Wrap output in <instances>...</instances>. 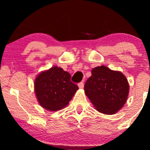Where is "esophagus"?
<instances>
[{
	"label": "esophagus",
	"mask_w": 150,
	"mask_h": 150,
	"mask_svg": "<svg viewBox=\"0 0 150 150\" xmlns=\"http://www.w3.org/2000/svg\"><path fill=\"white\" fill-rule=\"evenodd\" d=\"M78 86H79V87H80V89H82L84 87V82H79L78 83Z\"/></svg>",
	"instance_id": "esophagus-1"
}]
</instances>
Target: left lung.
I'll list each match as a JSON object with an SVG mask.
<instances>
[{
    "mask_svg": "<svg viewBox=\"0 0 150 150\" xmlns=\"http://www.w3.org/2000/svg\"><path fill=\"white\" fill-rule=\"evenodd\" d=\"M85 92L98 111L111 115L125 104L129 85L123 73L101 65L92 69L85 84Z\"/></svg>",
    "mask_w": 150,
    "mask_h": 150,
    "instance_id": "8db88e82",
    "label": "left lung"
}]
</instances>
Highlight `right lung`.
<instances>
[{
  "mask_svg": "<svg viewBox=\"0 0 150 150\" xmlns=\"http://www.w3.org/2000/svg\"><path fill=\"white\" fill-rule=\"evenodd\" d=\"M70 78L69 73L56 66L39 74L34 81V91L41 106L53 111L66 106L79 89Z\"/></svg>",
  "mask_w": 150,
  "mask_h": 150,
  "instance_id": "1",
  "label": "right lung"
}]
</instances>
